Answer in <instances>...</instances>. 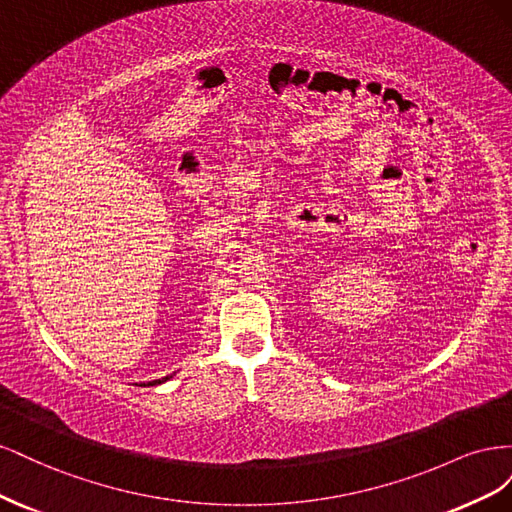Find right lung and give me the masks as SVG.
<instances>
[{
	"instance_id": "add662e5",
	"label": "right lung",
	"mask_w": 512,
	"mask_h": 512,
	"mask_svg": "<svg viewBox=\"0 0 512 512\" xmlns=\"http://www.w3.org/2000/svg\"><path fill=\"white\" fill-rule=\"evenodd\" d=\"M170 378H173V374H170V376H164V378H160V380H151V382H143V384H138V386H158V384H164L166 380H170Z\"/></svg>"
}]
</instances>
